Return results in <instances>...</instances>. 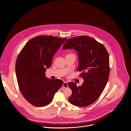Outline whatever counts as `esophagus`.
Listing matches in <instances>:
<instances>
[{
	"instance_id": "esophagus-1",
	"label": "esophagus",
	"mask_w": 131,
	"mask_h": 131,
	"mask_svg": "<svg viewBox=\"0 0 131 131\" xmlns=\"http://www.w3.org/2000/svg\"><path fill=\"white\" fill-rule=\"evenodd\" d=\"M62 86L64 88H68V83L67 82H63V83L62 84Z\"/></svg>"
}]
</instances>
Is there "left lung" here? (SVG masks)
<instances>
[{
	"mask_svg": "<svg viewBox=\"0 0 131 131\" xmlns=\"http://www.w3.org/2000/svg\"><path fill=\"white\" fill-rule=\"evenodd\" d=\"M63 49H74L79 57L78 71L84 80L78 87L75 83L68 86L72 91L69 100L72 105L86 107L94 103L103 92L110 74L109 56L104 46L86 36L69 39Z\"/></svg>",
	"mask_w": 131,
	"mask_h": 131,
	"instance_id": "1",
	"label": "left lung"
}]
</instances>
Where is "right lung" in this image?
Here are the masks:
<instances>
[{"mask_svg": "<svg viewBox=\"0 0 131 131\" xmlns=\"http://www.w3.org/2000/svg\"><path fill=\"white\" fill-rule=\"evenodd\" d=\"M67 39L52 36H37L29 40L18 55L15 72L20 92L36 107L49 104L63 81L50 80L45 72L60 47Z\"/></svg>", "mask_w": 131, "mask_h": 131, "instance_id": "add662e5", "label": "right lung"}]
</instances>
